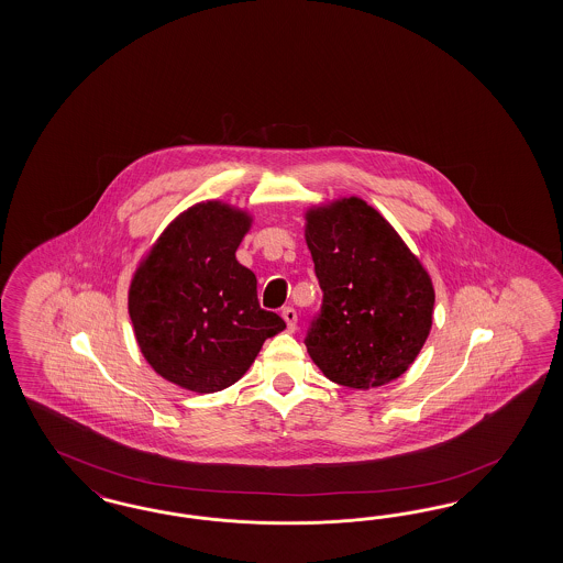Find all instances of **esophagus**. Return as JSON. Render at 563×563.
<instances>
[{
	"mask_svg": "<svg viewBox=\"0 0 563 563\" xmlns=\"http://www.w3.org/2000/svg\"><path fill=\"white\" fill-rule=\"evenodd\" d=\"M283 320L287 322L289 332H295V330H297V311H295L292 307H285V309H283Z\"/></svg>",
	"mask_w": 563,
	"mask_h": 563,
	"instance_id": "34e87169",
	"label": "esophagus"
}]
</instances>
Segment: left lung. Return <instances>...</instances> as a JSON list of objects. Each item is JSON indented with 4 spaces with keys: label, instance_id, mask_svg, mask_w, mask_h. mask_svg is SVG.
Masks as SVG:
<instances>
[{
    "label": "left lung",
    "instance_id": "obj_1",
    "mask_svg": "<svg viewBox=\"0 0 563 563\" xmlns=\"http://www.w3.org/2000/svg\"><path fill=\"white\" fill-rule=\"evenodd\" d=\"M306 241L324 290L306 336L309 357L346 388L390 384L421 353L433 322L423 264L357 196L307 208Z\"/></svg>",
    "mask_w": 563,
    "mask_h": 563
}]
</instances>
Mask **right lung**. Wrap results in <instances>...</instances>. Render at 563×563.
Returning a JSON list of instances; mask_svg holds the SVG:
<instances>
[{"mask_svg": "<svg viewBox=\"0 0 563 563\" xmlns=\"http://www.w3.org/2000/svg\"><path fill=\"white\" fill-rule=\"evenodd\" d=\"M252 214L219 200L189 206L154 241L130 283L128 311L140 353L191 393L229 388L266 339L285 330L257 303L256 274L235 257Z\"/></svg>", "mask_w": 563, "mask_h": 563, "instance_id": "right-lung-1", "label": "right lung"}]
</instances>
